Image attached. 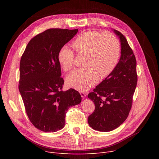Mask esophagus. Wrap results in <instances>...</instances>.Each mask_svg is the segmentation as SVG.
Instances as JSON below:
<instances>
[{"label": "esophagus", "instance_id": "obj_1", "mask_svg": "<svg viewBox=\"0 0 159 159\" xmlns=\"http://www.w3.org/2000/svg\"><path fill=\"white\" fill-rule=\"evenodd\" d=\"M86 93H84V92H80V95L82 98H85L86 97Z\"/></svg>", "mask_w": 159, "mask_h": 159}]
</instances>
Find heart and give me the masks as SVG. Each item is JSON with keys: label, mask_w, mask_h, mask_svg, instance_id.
Returning <instances> with one entry per match:
<instances>
[{"label": "heart", "mask_w": 159, "mask_h": 159, "mask_svg": "<svg viewBox=\"0 0 159 159\" xmlns=\"http://www.w3.org/2000/svg\"><path fill=\"white\" fill-rule=\"evenodd\" d=\"M78 53L86 54L82 68L75 69L66 77V84L79 91H85L95 84L98 80L110 75L117 64L120 57L118 40L111 34L88 31L84 32L73 42ZM58 60L65 71L73 68V50L63 46L58 53Z\"/></svg>", "instance_id": "1"}]
</instances>
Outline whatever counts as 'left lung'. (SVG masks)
I'll use <instances>...</instances> for the list:
<instances>
[{"instance_id":"8db88e82","label":"left lung","mask_w":159,"mask_h":159,"mask_svg":"<svg viewBox=\"0 0 159 159\" xmlns=\"http://www.w3.org/2000/svg\"><path fill=\"white\" fill-rule=\"evenodd\" d=\"M120 39L121 56L112 72L88 97L95 109L88 116L93 129L110 131L126 120L137 83V61L128 41L120 32L113 30Z\"/></svg>"}]
</instances>
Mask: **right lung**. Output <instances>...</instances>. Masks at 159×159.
I'll return each mask as SVG.
<instances>
[{
  "instance_id": "right-lung-1",
  "label": "right lung",
  "mask_w": 159,
  "mask_h": 159,
  "mask_svg": "<svg viewBox=\"0 0 159 159\" xmlns=\"http://www.w3.org/2000/svg\"><path fill=\"white\" fill-rule=\"evenodd\" d=\"M78 29L52 28L28 43L20 62L19 89L31 122L44 132H55L65 125L67 111L81 102L77 91H63L60 49L77 34Z\"/></svg>"
}]
</instances>
